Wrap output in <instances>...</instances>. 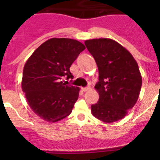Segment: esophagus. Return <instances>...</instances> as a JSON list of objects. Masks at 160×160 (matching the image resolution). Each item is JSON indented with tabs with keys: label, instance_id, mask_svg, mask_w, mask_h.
<instances>
[{
	"label": "esophagus",
	"instance_id": "1",
	"mask_svg": "<svg viewBox=\"0 0 160 160\" xmlns=\"http://www.w3.org/2000/svg\"><path fill=\"white\" fill-rule=\"evenodd\" d=\"M90 87H82V91H84V92H86V91H87V90H90Z\"/></svg>",
	"mask_w": 160,
	"mask_h": 160
}]
</instances>
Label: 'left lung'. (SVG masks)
Listing matches in <instances>:
<instances>
[{
	"label": "left lung",
	"instance_id": "8db88e82",
	"mask_svg": "<svg viewBox=\"0 0 160 160\" xmlns=\"http://www.w3.org/2000/svg\"><path fill=\"white\" fill-rule=\"evenodd\" d=\"M98 69L94 88L99 100L91 113L104 122H114L128 114L135 105L142 87V76L135 59L128 49L110 38L85 41Z\"/></svg>",
	"mask_w": 160,
	"mask_h": 160
}]
</instances>
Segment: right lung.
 Returning a JSON list of instances; mask_svg holds the SVG:
<instances>
[{"mask_svg": "<svg viewBox=\"0 0 160 160\" xmlns=\"http://www.w3.org/2000/svg\"><path fill=\"white\" fill-rule=\"evenodd\" d=\"M86 49L70 38H50L29 58L23 69L22 88L35 114L49 122L63 119L72 112L79 87L65 86L63 77L73 78L72 63Z\"/></svg>", "mask_w": 160, "mask_h": 160, "instance_id": "1", "label": "right lung"}]
</instances>
